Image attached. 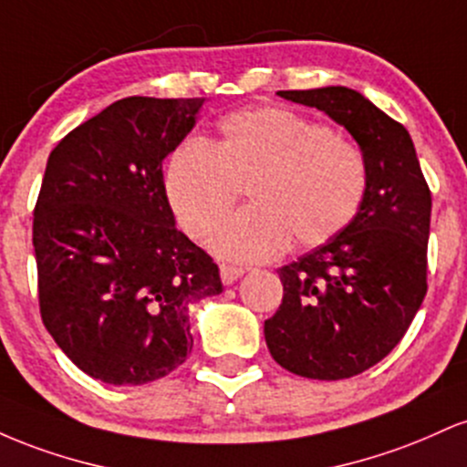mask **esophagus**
Masks as SVG:
<instances>
[{"instance_id": "34e87169", "label": "esophagus", "mask_w": 467, "mask_h": 467, "mask_svg": "<svg viewBox=\"0 0 467 467\" xmlns=\"http://www.w3.org/2000/svg\"><path fill=\"white\" fill-rule=\"evenodd\" d=\"M244 267H237V265H222L219 267V275H222V281L223 285H233L237 278L244 276Z\"/></svg>"}]
</instances>
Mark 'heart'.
Masks as SVG:
<instances>
[{
  "instance_id": "1",
  "label": "heart",
  "mask_w": 467,
  "mask_h": 467,
  "mask_svg": "<svg viewBox=\"0 0 467 467\" xmlns=\"http://www.w3.org/2000/svg\"><path fill=\"white\" fill-rule=\"evenodd\" d=\"M244 186L252 206L211 234V248L265 261L292 239L314 248L349 228L367 197L368 166L356 144L285 107L230 114L213 147L191 136L164 166L166 203L192 239L222 222Z\"/></svg>"
}]
</instances>
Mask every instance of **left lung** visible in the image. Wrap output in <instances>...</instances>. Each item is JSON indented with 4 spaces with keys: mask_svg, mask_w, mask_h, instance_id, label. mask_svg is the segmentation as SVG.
Returning <instances> with one entry per match:
<instances>
[{
    "mask_svg": "<svg viewBox=\"0 0 467 467\" xmlns=\"http://www.w3.org/2000/svg\"><path fill=\"white\" fill-rule=\"evenodd\" d=\"M345 127L368 166L351 226L278 270L283 303L265 320L272 358L312 379H345L387 358L426 296L431 189L404 125L340 85L278 92Z\"/></svg>",
    "mask_w": 467,
    "mask_h": 467,
    "instance_id": "8db88e82",
    "label": "left lung"
}]
</instances>
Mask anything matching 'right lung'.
Here are the masks:
<instances>
[{"label":"right lung","mask_w":467,"mask_h":467,"mask_svg":"<svg viewBox=\"0 0 467 467\" xmlns=\"http://www.w3.org/2000/svg\"><path fill=\"white\" fill-rule=\"evenodd\" d=\"M206 99L130 96L52 149L32 222L46 329L83 373L114 387L164 378L192 349L191 305L219 267L175 228L162 162Z\"/></svg>","instance_id":"obj_1"}]
</instances>
